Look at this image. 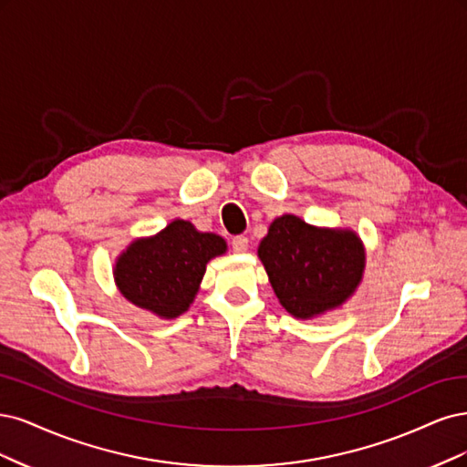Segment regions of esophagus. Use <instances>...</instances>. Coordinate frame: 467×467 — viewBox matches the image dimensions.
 Wrapping results in <instances>:
<instances>
[{"mask_svg": "<svg viewBox=\"0 0 467 467\" xmlns=\"http://www.w3.org/2000/svg\"><path fill=\"white\" fill-rule=\"evenodd\" d=\"M231 246H233V252H236V254H243V252H246V250H248L250 243H248V238H246V236H234V238H233V243H231Z\"/></svg>", "mask_w": 467, "mask_h": 467, "instance_id": "1", "label": "esophagus"}]
</instances>
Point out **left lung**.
Masks as SVG:
<instances>
[{
	"mask_svg": "<svg viewBox=\"0 0 467 467\" xmlns=\"http://www.w3.org/2000/svg\"><path fill=\"white\" fill-rule=\"evenodd\" d=\"M281 306L298 320L341 308L365 275L367 252L351 229L316 227L285 213L269 224L258 246Z\"/></svg>",
	"mask_w": 467,
	"mask_h": 467,
	"instance_id": "obj_1",
	"label": "left lung"
}]
</instances>
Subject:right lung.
Here are the masks:
<instances>
[{"mask_svg": "<svg viewBox=\"0 0 467 467\" xmlns=\"http://www.w3.org/2000/svg\"><path fill=\"white\" fill-rule=\"evenodd\" d=\"M227 252L224 238L174 219L153 236L133 238L112 267L114 283L128 303L172 320L193 303L207 262Z\"/></svg>", "mask_w": 467, "mask_h": 467, "instance_id": "add662e5", "label": "right lung"}]
</instances>
